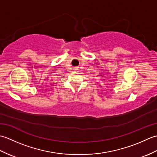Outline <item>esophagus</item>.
<instances>
[{
	"mask_svg": "<svg viewBox=\"0 0 157 157\" xmlns=\"http://www.w3.org/2000/svg\"><path fill=\"white\" fill-rule=\"evenodd\" d=\"M74 69V70H77L78 69H77V67H74V69Z\"/></svg>",
	"mask_w": 157,
	"mask_h": 157,
	"instance_id": "obj_1",
	"label": "esophagus"
}]
</instances>
